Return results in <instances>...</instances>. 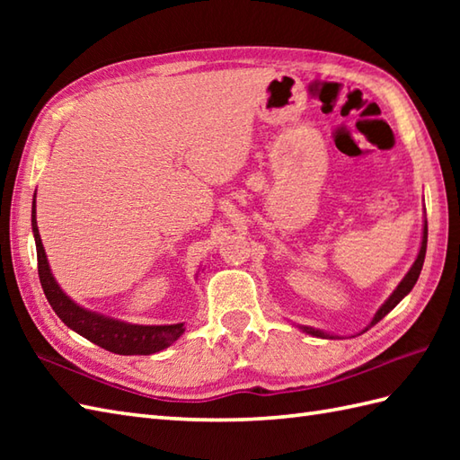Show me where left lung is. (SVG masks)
Returning a JSON list of instances; mask_svg holds the SVG:
<instances>
[{
  "instance_id": "1",
  "label": "left lung",
  "mask_w": 460,
  "mask_h": 460,
  "mask_svg": "<svg viewBox=\"0 0 460 460\" xmlns=\"http://www.w3.org/2000/svg\"><path fill=\"white\" fill-rule=\"evenodd\" d=\"M425 252H427V219H425V225H423L421 249H419V255H417V259H415V262H413V267L409 269V272L403 277V280L399 282L397 288L392 292V296H389V298L384 302V305H381V308L376 312V316H374V320L369 322L367 328L377 324V322H379L381 318H384L385 314H389V312H392V310L399 305V302H402V300L409 295V292H411V288L415 287V282H417L419 275H421V269H423V262H425ZM367 328H366V330H367ZM300 330L306 332V334H310V336H316V338H336V336H332V334H326V332L316 330V328H310V326H300ZM366 330H364V332H366Z\"/></svg>"
}]
</instances>
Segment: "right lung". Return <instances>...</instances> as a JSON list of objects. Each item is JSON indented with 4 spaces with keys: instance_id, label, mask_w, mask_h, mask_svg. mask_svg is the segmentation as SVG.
<instances>
[{
    "instance_id": "obj_1",
    "label": "right lung",
    "mask_w": 460,
    "mask_h": 460,
    "mask_svg": "<svg viewBox=\"0 0 460 460\" xmlns=\"http://www.w3.org/2000/svg\"><path fill=\"white\" fill-rule=\"evenodd\" d=\"M31 227L37 247V270L39 280L49 305L53 306L55 314L61 318L65 324L75 330L76 334L91 340L93 344L101 346L114 354L120 356H150L164 348L172 346L178 340L185 328L183 322L170 326H142V324H128V322H120L109 318L99 312H91L76 305L75 300L68 298L61 287L57 285L51 269H49L47 255L41 243V235L37 229V217H35V199L31 208Z\"/></svg>"
}]
</instances>
